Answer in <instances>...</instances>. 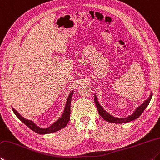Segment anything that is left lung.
Masks as SVG:
<instances>
[{"label":"left lung","instance_id":"1","mask_svg":"<svg viewBox=\"0 0 160 160\" xmlns=\"http://www.w3.org/2000/svg\"><path fill=\"white\" fill-rule=\"evenodd\" d=\"M152 93H151L150 97L148 98L146 101H145L144 103L142 104L141 106L138 107V108L135 110V112H133L132 115H130L128 118H116L115 117H113V116L110 115L109 113L106 112L105 110L103 109L102 107L100 106V104L98 103L96 95H94V101H95L96 106L97 107L98 113H99V115H101V118H103L104 120H106L107 122H109L122 124V123L129 122H131L132 120H136V119H137L139 116L143 113L144 110L146 108V107L148 106L151 98H152Z\"/></svg>","mask_w":160,"mask_h":160}]
</instances>
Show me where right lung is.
Returning <instances> with one entry per match:
<instances>
[{
    "label": "right lung",
    "mask_w": 160,
    "mask_h": 160,
    "mask_svg": "<svg viewBox=\"0 0 160 160\" xmlns=\"http://www.w3.org/2000/svg\"><path fill=\"white\" fill-rule=\"evenodd\" d=\"M73 91L71 92V94H69L67 101H66V106L64 108V111L62 117H61L59 120H58L56 122H54L52 125H51L48 128H40V127H37L33 122L29 120H27L22 117V116L19 114V112L17 111L14 108H12L13 112L14 114L17 115V117L20 120H21L23 123H24L28 128H30L31 130H33V132L36 133H39V134H45V133H50L54 132H57L60 129H63V127L66 126V124H68L69 120H70V114H71V98Z\"/></svg>",
    "instance_id": "right-lung-1"
}]
</instances>
